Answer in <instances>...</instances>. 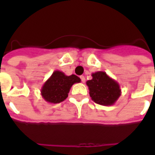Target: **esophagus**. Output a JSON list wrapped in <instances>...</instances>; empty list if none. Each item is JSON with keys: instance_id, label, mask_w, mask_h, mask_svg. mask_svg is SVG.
<instances>
[{"instance_id": "obj_1", "label": "esophagus", "mask_w": 155, "mask_h": 155, "mask_svg": "<svg viewBox=\"0 0 155 155\" xmlns=\"http://www.w3.org/2000/svg\"><path fill=\"white\" fill-rule=\"evenodd\" d=\"M80 79H81V81H82L83 83L85 82V77L84 75H81V76H80Z\"/></svg>"}]
</instances>
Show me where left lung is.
<instances>
[{"mask_svg": "<svg viewBox=\"0 0 155 155\" xmlns=\"http://www.w3.org/2000/svg\"><path fill=\"white\" fill-rule=\"evenodd\" d=\"M92 80H87L86 84L92 101L101 105L114 104L121 94L119 84L104 71L92 73Z\"/></svg>", "mask_w": 155, "mask_h": 155, "instance_id": "8db88e82", "label": "left lung"}]
</instances>
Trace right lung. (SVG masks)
Returning <instances> with one entry per match:
<instances>
[{"instance_id":"obj_1","label":"right lung","mask_w":155,"mask_h":155,"mask_svg":"<svg viewBox=\"0 0 155 155\" xmlns=\"http://www.w3.org/2000/svg\"><path fill=\"white\" fill-rule=\"evenodd\" d=\"M81 80L75 75H66L63 71H54L41 88L42 97L48 103L58 104L68 97L71 86Z\"/></svg>"}]
</instances>
